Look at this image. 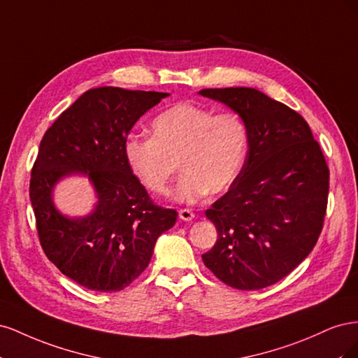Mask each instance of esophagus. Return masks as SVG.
Returning <instances> with one entry per match:
<instances>
[{
	"mask_svg": "<svg viewBox=\"0 0 358 358\" xmlns=\"http://www.w3.org/2000/svg\"><path fill=\"white\" fill-rule=\"evenodd\" d=\"M179 218L182 221H192L194 220V213L189 209H180L179 210Z\"/></svg>",
	"mask_w": 358,
	"mask_h": 358,
	"instance_id": "1",
	"label": "esophagus"
}]
</instances>
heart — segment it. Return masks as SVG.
Masks as SVG:
<instances>
[{
  "instance_id": "heart-1",
  "label": "heart",
  "mask_w": 358,
  "mask_h": 358,
  "mask_svg": "<svg viewBox=\"0 0 358 358\" xmlns=\"http://www.w3.org/2000/svg\"><path fill=\"white\" fill-rule=\"evenodd\" d=\"M152 138L131 136L124 158L133 176L154 194H166L183 173L173 199L192 204L231 187L245 162L249 131L237 113H218L194 103H178L150 125Z\"/></svg>"
}]
</instances>
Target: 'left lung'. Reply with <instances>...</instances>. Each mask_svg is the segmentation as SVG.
Masks as SVG:
<instances>
[{
    "mask_svg": "<svg viewBox=\"0 0 358 358\" xmlns=\"http://www.w3.org/2000/svg\"><path fill=\"white\" fill-rule=\"evenodd\" d=\"M243 117L248 152L229 192L206 210L218 241L204 266L237 289L291 273L315 246L329 197V167L308 122L255 88L201 90Z\"/></svg>",
    "mask_w": 358,
    "mask_h": 358,
    "instance_id": "obj_1",
    "label": "left lung"
}]
</instances>
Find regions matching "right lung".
Returning a JSON list of instances; mask_svg holds the SVG:
<instances>
[{"mask_svg": "<svg viewBox=\"0 0 358 358\" xmlns=\"http://www.w3.org/2000/svg\"><path fill=\"white\" fill-rule=\"evenodd\" d=\"M169 95L94 88L43 136L29 182L40 243L61 273L85 288L128 287L148 267L158 237L176 222V210L155 206L124 158L134 124ZM71 176L88 178L96 194L92 212L80 217L62 214L52 200L57 183Z\"/></svg>", "mask_w": 358, "mask_h": 358, "instance_id": "obj_1", "label": "right lung"}]
</instances>
